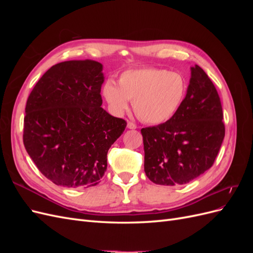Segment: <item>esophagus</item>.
<instances>
[{"label":"esophagus","instance_id":"esophagus-1","mask_svg":"<svg viewBox=\"0 0 253 253\" xmlns=\"http://www.w3.org/2000/svg\"><path fill=\"white\" fill-rule=\"evenodd\" d=\"M127 127L131 128V129H135V128H137V126L134 124V122L128 121V122H127Z\"/></svg>","mask_w":253,"mask_h":253}]
</instances>
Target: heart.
<instances>
[{
  "label": "heart",
  "mask_w": 253,
  "mask_h": 253,
  "mask_svg": "<svg viewBox=\"0 0 253 253\" xmlns=\"http://www.w3.org/2000/svg\"><path fill=\"white\" fill-rule=\"evenodd\" d=\"M187 90L188 83L181 74L147 67L122 73L118 86L105 82L103 96L116 114L126 111L128 102L133 101L137 117L145 124L159 125L177 113Z\"/></svg>",
  "instance_id": "b5f03b06"
}]
</instances>
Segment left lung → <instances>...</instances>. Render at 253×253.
Here are the masks:
<instances>
[{
    "label": "left lung",
    "instance_id": "8db88e82",
    "mask_svg": "<svg viewBox=\"0 0 253 253\" xmlns=\"http://www.w3.org/2000/svg\"><path fill=\"white\" fill-rule=\"evenodd\" d=\"M217 90L202 67H191L187 95L168 121L141 128L144 172L156 185H185L213 166L225 137Z\"/></svg>",
    "mask_w": 253,
    "mask_h": 253
}]
</instances>
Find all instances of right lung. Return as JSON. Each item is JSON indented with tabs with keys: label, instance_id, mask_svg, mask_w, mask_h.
Wrapping results in <instances>:
<instances>
[{
	"label": "right lung",
	"instance_id": "1",
	"mask_svg": "<svg viewBox=\"0 0 253 253\" xmlns=\"http://www.w3.org/2000/svg\"><path fill=\"white\" fill-rule=\"evenodd\" d=\"M103 81L97 61H65L51 66L28 96L23 142L39 171L57 186L98 185L108 151L126 126L101 108Z\"/></svg>",
	"mask_w": 253,
	"mask_h": 253
}]
</instances>
